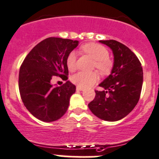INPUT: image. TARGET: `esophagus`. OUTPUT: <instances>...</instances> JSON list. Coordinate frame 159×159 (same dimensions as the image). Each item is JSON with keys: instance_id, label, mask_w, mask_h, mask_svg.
<instances>
[{"instance_id": "1", "label": "esophagus", "mask_w": 159, "mask_h": 159, "mask_svg": "<svg viewBox=\"0 0 159 159\" xmlns=\"http://www.w3.org/2000/svg\"><path fill=\"white\" fill-rule=\"evenodd\" d=\"M76 89L77 90H80V91H83V87H80V86H76Z\"/></svg>"}]
</instances>
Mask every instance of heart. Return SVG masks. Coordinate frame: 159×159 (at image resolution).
Returning <instances> with one entry per match:
<instances>
[{
	"instance_id": "1",
	"label": "heart",
	"mask_w": 159,
	"mask_h": 159,
	"mask_svg": "<svg viewBox=\"0 0 159 159\" xmlns=\"http://www.w3.org/2000/svg\"><path fill=\"white\" fill-rule=\"evenodd\" d=\"M81 51L94 59L93 66L101 74H107L112 69L113 62L109 59V52L102 45L87 43L81 46ZM66 66L70 71L76 69V53L72 51L66 58ZM98 76L96 73L79 72L71 76V81L80 87L86 88L97 83Z\"/></svg>"
}]
</instances>
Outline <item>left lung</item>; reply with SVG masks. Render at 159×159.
<instances>
[{"instance_id": "left-lung-1", "label": "left lung", "mask_w": 159, "mask_h": 159, "mask_svg": "<svg viewBox=\"0 0 159 159\" xmlns=\"http://www.w3.org/2000/svg\"><path fill=\"white\" fill-rule=\"evenodd\" d=\"M114 54L111 73L101 83L103 91L88 104L93 114L102 120L117 121L132 111L139 100L143 83L141 64L134 53L115 40H101Z\"/></svg>"}]
</instances>
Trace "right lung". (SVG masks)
Wrapping results in <instances>:
<instances>
[{"label":"right lung","mask_w":159,"mask_h":159,"mask_svg":"<svg viewBox=\"0 0 159 159\" xmlns=\"http://www.w3.org/2000/svg\"><path fill=\"white\" fill-rule=\"evenodd\" d=\"M78 41L50 37L36 45L23 61L19 71L20 95L28 111L45 122L62 117L76 92V86L66 81L61 86L51 83L54 76L68 80L66 58Z\"/></svg>","instance_id":"add662e5"}]
</instances>
